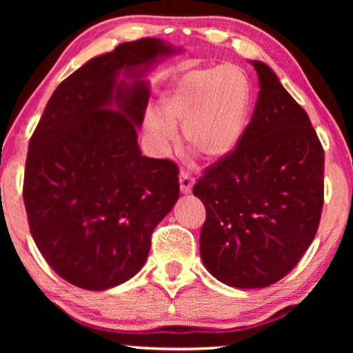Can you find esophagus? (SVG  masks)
Returning a JSON list of instances; mask_svg holds the SVG:
<instances>
[{
    "label": "esophagus",
    "instance_id": "1",
    "mask_svg": "<svg viewBox=\"0 0 353 353\" xmlns=\"http://www.w3.org/2000/svg\"><path fill=\"white\" fill-rule=\"evenodd\" d=\"M192 185H194V178L190 175V172L181 170L180 172V190H181L183 194H188V192H191Z\"/></svg>",
    "mask_w": 353,
    "mask_h": 353
}]
</instances>
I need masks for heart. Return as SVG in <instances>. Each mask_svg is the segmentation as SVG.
Listing matches in <instances>:
<instances>
[{
    "label": "heart",
    "instance_id": "1",
    "mask_svg": "<svg viewBox=\"0 0 353 353\" xmlns=\"http://www.w3.org/2000/svg\"><path fill=\"white\" fill-rule=\"evenodd\" d=\"M252 90L248 75L236 65L201 67L181 74L163 94L161 109L149 110L144 128L157 151L175 141L176 125L183 138L209 159H223L243 138Z\"/></svg>",
    "mask_w": 353,
    "mask_h": 353
}]
</instances>
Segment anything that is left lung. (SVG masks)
Here are the masks:
<instances>
[{"label":"left lung","instance_id":"left-lung-1","mask_svg":"<svg viewBox=\"0 0 353 353\" xmlns=\"http://www.w3.org/2000/svg\"><path fill=\"white\" fill-rule=\"evenodd\" d=\"M250 64L260 85L252 119L238 148L192 188L207 214L202 262L239 289L267 288L296 267L315 238L325 194V152L307 112L267 64Z\"/></svg>","mask_w":353,"mask_h":353}]
</instances>
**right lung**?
<instances>
[{"label":"right lung","instance_id":"add662e5","mask_svg":"<svg viewBox=\"0 0 353 353\" xmlns=\"http://www.w3.org/2000/svg\"><path fill=\"white\" fill-rule=\"evenodd\" d=\"M180 51L141 38L93 57L57 86L32 134L28 226L48 265L74 286L105 291L133 278L178 201V167L141 156L137 132L149 99L144 75Z\"/></svg>","mask_w":353,"mask_h":353}]
</instances>
